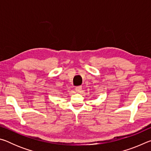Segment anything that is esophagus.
I'll use <instances>...</instances> for the list:
<instances>
[{
    "instance_id": "1",
    "label": "esophagus",
    "mask_w": 151,
    "mask_h": 151,
    "mask_svg": "<svg viewBox=\"0 0 151 151\" xmlns=\"http://www.w3.org/2000/svg\"><path fill=\"white\" fill-rule=\"evenodd\" d=\"M82 90V86H78L75 88V91L77 92V93H80Z\"/></svg>"
}]
</instances>
